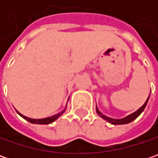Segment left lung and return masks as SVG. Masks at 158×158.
Returning a JSON list of instances; mask_svg holds the SVG:
<instances>
[{
    "label": "left lung",
    "mask_w": 158,
    "mask_h": 158,
    "mask_svg": "<svg viewBox=\"0 0 158 158\" xmlns=\"http://www.w3.org/2000/svg\"><path fill=\"white\" fill-rule=\"evenodd\" d=\"M148 100H149V98H148V99L146 100V102L144 103V105H143L140 109H138L136 112H135L134 113H132L130 115H128L127 117H126L124 118H121V119H114V118H109V117H106L105 115H103L102 113H101L98 109H97V112L100 115L101 117L103 118H105L106 120H107L108 122H110V123H112L113 125H122V124H127V123H130L132 122L134 119H135V118L143 112V110H144V108L146 107V105H147V103H148Z\"/></svg>",
    "instance_id": "1"
}]
</instances>
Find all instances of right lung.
I'll return each instance as SVG.
<instances>
[{"mask_svg": "<svg viewBox=\"0 0 158 158\" xmlns=\"http://www.w3.org/2000/svg\"><path fill=\"white\" fill-rule=\"evenodd\" d=\"M64 112V111H62V112H59L58 114H55V115H53V116H52V117H49V118H41V119H34V118H28V117H25L24 115H23V114H21L20 112H18L20 115H21L22 117L23 118H25L26 120H28L29 122H31V123H33V124H50V123H52V122H53L55 119H57L62 113Z\"/></svg>", "mask_w": 158, "mask_h": 158, "instance_id": "obj_1", "label": "right lung"}]
</instances>
